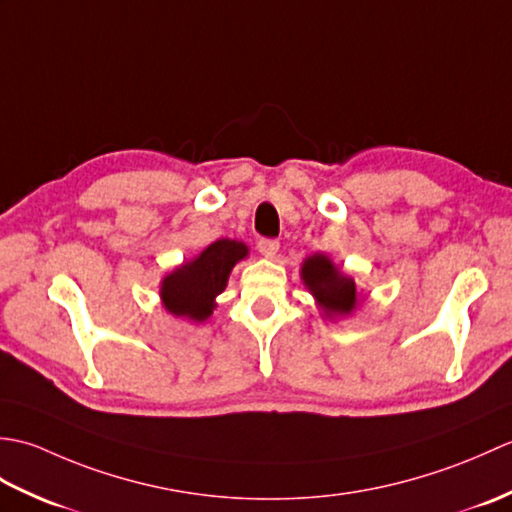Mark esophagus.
Masks as SVG:
<instances>
[{
  "instance_id": "obj_1",
  "label": "esophagus",
  "mask_w": 512,
  "mask_h": 512,
  "mask_svg": "<svg viewBox=\"0 0 512 512\" xmlns=\"http://www.w3.org/2000/svg\"><path fill=\"white\" fill-rule=\"evenodd\" d=\"M257 250H259V253H262L264 257L273 259V257L279 253V242H277V239L264 237V239H259V242H257Z\"/></svg>"
}]
</instances>
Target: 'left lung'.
<instances>
[{
  "instance_id": "1",
  "label": "left lung",
  "mask_w": 512,
  "mask_h": 512,
  "mask_svg": "<svg viewBox=\"0 0 512 512\" xmlns=\"http://www.w3.org/2000/svg\"><path fill=\"white\" fill-rule=\"evenodd\" d=\"M301 281L317 301L321 317L330 321L350 317L361 303V292L356 288L354 277L345 275L325 253H314L303 259Z\"/></svg>"
}]
</instances>
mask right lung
<instances>
[{
	"label": "right lung",
	"instance_id": "add662e5",
	"mask_svg": "<svg viewBox=\"0 0 512 512\" xmlns=\"http://www.w3.org/2000/svg\"><path fill=\"white\" fill-rule=\"evenodd\" d=\"M248 257V246L237 239H217L202 253L182 262L162 277V308L176 319L202 323L217 308V295H222L235 264Z\"/></svg>",
	"mask_w": 512,
	"mask_h": 512
}]
</instances>
